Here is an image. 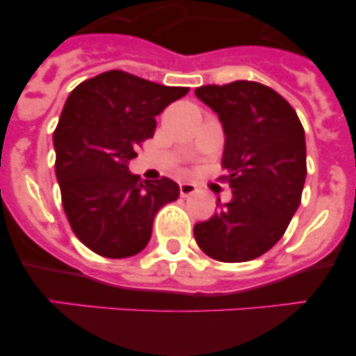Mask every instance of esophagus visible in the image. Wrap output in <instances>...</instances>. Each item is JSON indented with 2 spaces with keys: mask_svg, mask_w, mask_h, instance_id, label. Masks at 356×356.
Listing matches in <instances>:
<instances>
[{
  "mask_svg": "<svg viewBox=\"0 0 356 356\" xmlns=\"http://www.w3.org/2000/svg\"><path fill=\"white\" fill-rule=\"evenodd\" d=\"M197 187L194 184H180V195L181 197H188V195L195 194Z\"/></svg>",
  "mask_w": 356,
  "mask_h": 356,
  "instance_id": "34e87169",
  "label": "esophagus"
}]
</instances>
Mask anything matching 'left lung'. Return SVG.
<instances>
[{
    "instance_id": "obj_1",
    "label": "left lung",
    "mask_w": 356,
    "mask_h": 356,
    "mask_svg": "<svg viewBox=\"0 0 356 356\" xmlns=\"http://www.w3.org/2000/svg\"><path fill=\"white\" fill-rule=\"evenodd\" d=\"M195 96L222 122V168L232 199L194 225L199 248L220 262H248L285 234L306 181V138L296 110L248 80L204 86Z\"/></svg>"
}]
</instances>
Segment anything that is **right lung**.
<instances>
[{
    "mask_svg": "<svg viewBox=\"0 0 356 356\" xmlns=\"http://www.w3.org/2000/svg\"><path fill=\"white\" fill-rule=\"evenodd\" d=\"M187 92L111 70L67 96L54 133L56 176L74 236L97 255L140 253L159 209L180 195L169 178L143 181L127 164L154 136L155 117Z\"/></svg>",
    "mask_w": 356,
    "mask_h": 356,
    "instance_id": "add662e5",
    "label": "right lung"
}]
</instances>
